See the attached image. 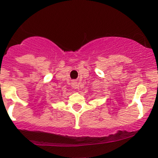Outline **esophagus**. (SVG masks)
I'll list each match as a JSON object with an SVG mask.
<instances>
[{
  "mask_svg": "<svg viewBox=\"0 0 158 158\" xmlns=\"http://www.w3.org/2000/svg\"><path fill=\"white\" fill-rule=\"evenodd\" d=\"M72 86L73 87V89H79V83H78V82L76 80H73V82H72Z\"/></svg>",
  "mask_w": 158,
  "mask_h": 158,
  "instance_id": "obj_1",
  "label": "esophagus"
}]
</instances>
